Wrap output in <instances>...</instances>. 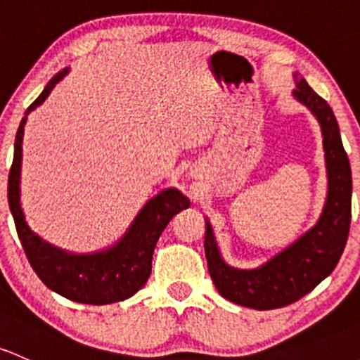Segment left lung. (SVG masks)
Masks as SVG:
<instances>
[{
  "mask_svg": "<svg viewBox=\"0 0 360 360\" xmlns=\"http://www.w3.org/2000/svg\"><path fill=\"white\" fill-rule=\"evenodd\" d=\"M295 79L297 89H293V96L312 112L323 131L328 196L319 221L293 245L257 269H236L226 264L209 219L205 222V257L215 288L226 300L255 310L285 307L312 291L335 269L349 238L352 172L338 122L328 101L310 88L304 77L298 79L295 74Z\"/></svg>",
  "mask_w": 360,
  "mask_h": 360,
  "instance_id": "8db88e82",
  "label": "left lung"
}]
</instances>
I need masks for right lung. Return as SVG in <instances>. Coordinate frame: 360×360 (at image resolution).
Here are the masks:
<instances>
[{
	"instance_id": "right-lung-1",
	"label": "right lung",
	"mask_w": 360,
	"mask_h": 360,
	"mask_svg": "<svg viewBox=\"0 0 360 360\" xmlns=\"http://www.w3.org/2000/svg\"><path fill=\"white\" fill-rule=\"evenodd\" d=\"M67 72L69 69L58 72L22 117L15 136L13 162L8 174V203L25 255L48 288L79 304H113L126 300L145 286L151 272L155 245L162 231L177 212L190 207V200L176 188L160 191L146 202L126 234L115 245L93 253L67 252L48 243L29 228L20 207L24 126L29 113L46 100Z\"/></svg>"
}]
</instances>
